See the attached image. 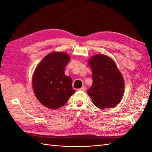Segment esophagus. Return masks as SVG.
<instances>
[{"instance_id":"34e87169","label":"esophagus","mask_w":152,"mask_h":152,"mask_svg":"<svg viewBox=\"0 0 152 152\" xmlns=\"http://www.w3.org/2000/svg\"><path fill=\"white\" fill-rule=\"evenodd\" d=\"M79 91H85L86 90V87L85 86H83V87H82L81 88L79 89Z\"/></svg>"}]
</instances>
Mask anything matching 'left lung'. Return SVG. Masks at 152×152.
I'll return each instance as SVG.
<instances>
[{
  "label": "left lung",
  "instance_id": "left-lung-1",
  "mask_svg": "<svg viewBox=\"0 0 152 152\" xmlns=\"http://www.w3.org/2000/svg\"><path fill=\"white\" fill-rule=\"evenodd\" d=\"M89 65L93 82L87 94L93 104L101 109L115 107L124 91V80L115 63L106 55L97 54L89 59Z\"/></svg>",
  "mask_w": 152,
  "mask_h": 152
}]
</instances>
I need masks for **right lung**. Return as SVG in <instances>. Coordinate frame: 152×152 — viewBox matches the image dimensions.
I'll list each match as a JSON object with an SVG mask.
<instances>
[{"mask_svg":"<svg viewBox=\"0 0 152 152\" xmlns=\"http://www.w3.org/2000/svg\"><path fill=\"white\" fill-rule=\"evenodd\" d=\"M65 53H52L45 56L37 66L32 79L35 95L45 107L57 109L65 104L75 93L71 77L65 68L70 61Z\"/></svg>","mask_w":152,"mask_h":152,"instance_id":"right-lung-1","label":"right lung"}]
</instances>
